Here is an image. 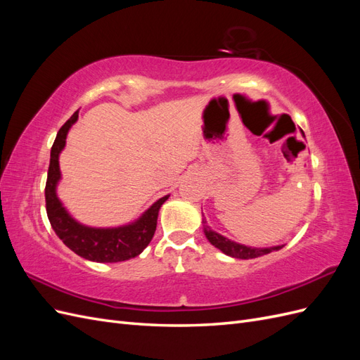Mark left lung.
<instances>
[{"label": "left lung", "mask_w": 360, "mask_h": 360, "mask_svg": "<svg viewBox=\"0 0 360 360\" xmlns=\"http://www.w3.org/2000/svg\"><path fill=\"white\" fill-rule=\"evenodd\" d=\"M202 226H204V234L207 237V240H209L214 248L222 250L225 255L233 257V258H238V259L257 258V257L266 255V254L274 252V250H279V249L284 248V245L269 246V248H254V246H246V245H242V243H237L234 240H230V238H226L225 236L213 231L212 228L207 225L205 217H202Z\"/></svg>", "instance_id": "left-lung-1"}]
</instances>
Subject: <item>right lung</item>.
<instances>
[{"instance_id": "right-lung-1", "label": "right lung", "mask_w": 360, "mask_h": 360, "mask_svg": "<svg viewBox=\"0 0 360 360\" xmlns=\"http://www.w3.org/2000/svg\"><path fill=\"white\" fill-rule=\"evenodd\" d=\"M78 120L76 111L63 127L58 130L57 138L51 148V162L48 169V180L45 188L46 213L52 230L61 238L63 243L79 257L96 261V263H118L135 258L148 246L155 236L158 216L162 204L169 195L159 198L153 205L141 214L136 221L127 225L97 228L78 222L66 210L57 195L58 181L61 180L60 153L66 147V138L70 127Z\"/></svg>"}]
</instances>
